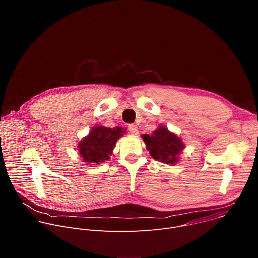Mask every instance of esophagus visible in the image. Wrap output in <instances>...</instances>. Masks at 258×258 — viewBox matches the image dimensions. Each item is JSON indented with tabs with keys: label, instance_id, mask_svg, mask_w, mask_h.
<instances>
[{
	"label": "esophagus",
	"instance_id": "1",
	"mask_svg": "<svg viewBox=\"0 0 258 258\" xmlns=\"http://www.w3.org/2000/svg\"><path fill=\"white\" fill-rule=\"evenodd\" d=\"M128 132H130L132 135H134V136H136V135L139 134V130H138L137 125H135V124H131V125L128 126Z\"/></svg>",
	"mask_w": 258,
	"mask_h": 258
}]
</instances>
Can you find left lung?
<instances>
[{
    "instance_id": "obj_1",
    "label": "left lung",
    "mask_w": 258,
    "mask_h": 258,
    "mask_svg": "<svg viewBox=\"0 0 258 258\" xmlns=\"http://www.w3.org/2000/svg\"><path fill=\"white\" fill-rule=\"evenodd\" d=\"M141 137L153 159L169 165H174L178 162L179 155L186 147L176 134L162 124L158 125L151 135L145 134Z\"/></svg>"
}]
</instances>
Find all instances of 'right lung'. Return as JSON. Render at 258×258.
<instances>
[{"label":"right lung","instance_id":"obj_1","mask_svg":"<svg viewBox=\"0 0 258 258\" xmlns=\"http://www.w3.org/2000/svg\"><path fill=\"white\" fill-rule=\"evenodd\" d=\"M126 128H113L96 125L78 144V151L86 164L96 165L110 159L117 140L125 134Z\"/></svg>","mask_w":258,"mask_h":258}]
</instances>
